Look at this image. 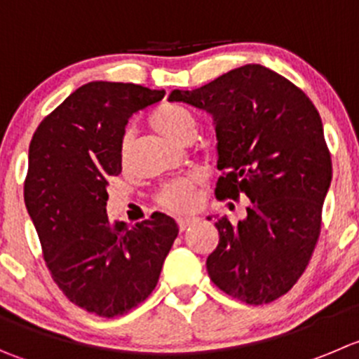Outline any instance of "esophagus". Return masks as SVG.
I'll use <instances>...</instances> for the list:
<instances>
[{
	"label": "esophagus",
	"instance_id": "obj_1",
	"mask_svg": "<svg viewBox=\"0 0 359 359\" xmlns=\"http://www.w3.org/2000/svg\"><path fill=\"white\" fill-rule=\"evenodd\" d=\"M197 218L196 217H183L177 220V225H180V231H185V229H189L190 225L196 224Z\"/></svg>",
	"mask_w": 359,
	"mask_h": 359
}]
</instances>
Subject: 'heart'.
Returning <instances> with one entry per match:
<instances>
[{
  "instance_id": "obj_1",
  "label": "heart",
  "mask_w": 359,
  "mask_h": 359,
  "mask_svg": "<svg viewBox=\"0 0 359 359\" xmlns=\"http://www.w3.org/2000/svg\"><path fill=\"white\" fill-rule=\"evenodd\" d=\"M149 123L158 134L167 137L172 142L192 141L196 137L197 123L194 116L187 109L177 107V105H163L156 109L149 118ZM126 155V141L121 148V156L125 158ZM196 176L180 177L167 183L158 194V203L165 210L174 211V213H185L196 204Z\"/></svg>"
}]
</instances>
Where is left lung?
Masks as SVG:
<instances>
[{
    "mask_svg": "<svg viewBox=\"0 0 359 359\" xmlns=\"http://www.w3.org/2000/svg\"><path fill=\"white\" fill-rule=\"evenodd\" d=\"M211 116L217 197L250 199L247 217L215 222L220 241L206 261L225 294L248 305L275 302L305 271L320 233L331 158L310 98L262 65H245L192 91H170ZM211 220V218H208Z\"/></svg>",
    "mask_w": 359,
    "mask_h": 359,
    "instance_id": "obj_1",
    "label": "left lung"
}]
</instances>
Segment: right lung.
<instances>
[{"instance_id":"obj_1","label":"right lung","mask_w":359,"mask_h":359,"mask_svg":"<svg viewBox=\"0 0 359 359\" xmlns=\"http://www.w3.org/2000/svg\"><path fill=\"white\" fill-rule=\"evenodd\" d=\"M163 95L93 81L65 98L29 144L24 203L47 268L72 303L97 316H123L151 294L180 231L165 213L126 225L109 222L105 210L126 123Z\"/></svg>"}]
</instances>
